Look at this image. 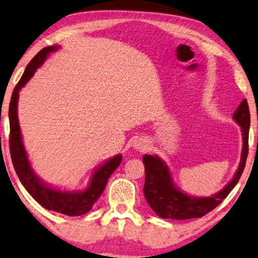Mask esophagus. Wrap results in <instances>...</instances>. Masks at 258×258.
Masks as SVG:
<instances>
[{"mask_svg":"<svg viewBox=\"0 0 258 258\" xmlns=\"http://www.w3.org/2000/svg\"><path fill=\"white\" fill-rule=\"evenodd\" d=\"M134 147H135L136 150L143 152V151H147L148 144H147V142H145L144 140H137L135 142V144H134Z\"/></svg>","mask_w":258,"mask_h":258,"instance_id":"obj_1","label":"esophagus"}]
</instances>
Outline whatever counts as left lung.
I'll return each instance as SVG.
<instances>
[{"instance_id":"left-lung-1","label":"left lung","mask_w":258,"mask_h":258,"mask_svg":"<svg viewBox=\"0 0 258 258\" xmlns=\"http://www.w3.org/2000/svg\"><path fill=\"white\" fill-rule=\"evenodd\" d=\"M234 121L241 126L243 147H242L240 165L231 180L221 191L211 197H192L180 191L174 185L172 175L166 163L158 156L144 155L145 167L144 196L149 206L159 218L172 220H187L201 218L214 210L236 186L243 172L248 156V140L250 126V113L247 100H243L235 110Z\"/></svg>"}]
</instances>
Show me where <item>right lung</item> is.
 <instances>
[{"label": "right lung", "instance_id": "right-lung-1", "mask_svg": "<svg viewBox=\"0 0 258 258\" xmlns=\"http://www.w3.org/2000/svg\"><path fill=\"white\" fill-rule=\"evenodd\" d=\"M58 46H47L37 53L25 69L21 80L15 87L11 95L9 106V122H10V136L9 147L11 160H13L15 171L20 178L22 185L30 193L33 199L44 208L48 211H54L69 216H79L86 214L92 210L93 205L96 203L101 196L107 181L111 173L117 169L122 160V155H116L113 158L108 159L101 166L96 167L92 174L88 187L84 191H60L52 186L47 185L37 177L33 172L31 164L29 162L27 151L22 141V134L17 116V102L18 95L22 87L31 79L36 70L42 66L47 55L58 50Z\"/></svg>", "mask_w": 258, "mask_h": 258}]
</instances>
